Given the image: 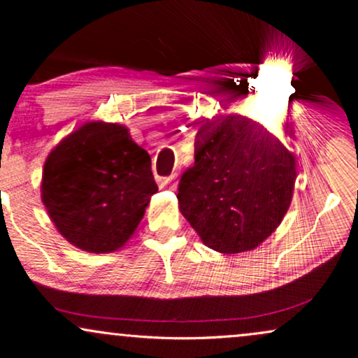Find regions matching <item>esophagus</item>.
I'll return each mask as SVG.
<instances>
[{"mask_svg":"<svg viewBox=\"0 0 358 358\" xmlns=\"http://www.w3.org/2000/svg\"><path fill=\"white\" fill-rule=\"evenodd\" d=\"M175 178H176V173L169 176V178H164V180H162V182H160V188H169V187H171V183H173Z\"/></svg>","mask_w":358,"mask_h":358,"instance_id":"esophagus-1","label":"esophagus"}]
</instances>
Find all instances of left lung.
Listing matches in <instances>:
<instances>
[{
  "label": "left lung",
  "instance_id": "left-lung-1",
  "mask_svg": "<svg viewBox=\"0 0 358 358\" xmlns=\"http://www.w3.org/2000/svg\"><path fill=\"white\" fill-rule=\"evenodd\" d=\"M194 165L178 185L180 211L221 254L254 250L283 221L296 182L294 155L241 114L199 121Z\"/></svg>",
  "mask_w": 358,
  "mask_h": 358
}]
</instances>
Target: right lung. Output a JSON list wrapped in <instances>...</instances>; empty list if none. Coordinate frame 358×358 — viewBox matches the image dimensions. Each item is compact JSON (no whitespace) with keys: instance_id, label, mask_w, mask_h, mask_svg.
Masks as SVG:
<instances>
[{"instance_id":"add662e5","label":"right lung","mask_w":358,"mask_h":358,"mask_svg":"<svg viewBox=\"0 0 358 358\" xmlns=\"http://www.w3.org/2000/svg\"><path fill=\"white\" fill-rule=\"evenodd\" d=\"M150 155L121 124H83L44 164L41 198L57 231L92 254L126 244L157 193Z\"/></svg>"}]
</instances>
